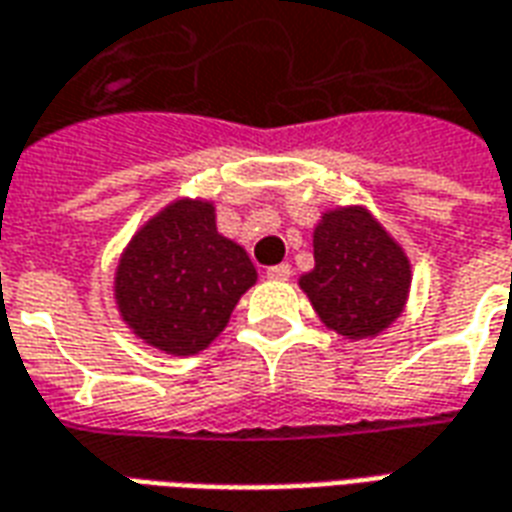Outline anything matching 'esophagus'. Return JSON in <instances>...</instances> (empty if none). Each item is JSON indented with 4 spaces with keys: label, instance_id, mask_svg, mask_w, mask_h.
I'll return each mask as SVG.
<instances>
[{
    "label": "esophagus",
    "instance_id": "esophagus-1",
    "mask_svg": "<svg viewBox=\"0 0 512 512\" xmlns=\"http://www.w3.org/2000/svg\"><path fill=\"white\" fill-rule=\"evenodd\" d=\"M290 274H293V268H290L288 263H279V266H271L266 271V277L277 279V282H285V279H290Z\"/></svg>",
    "mask_w": 512,
    "mask_h": 512
}]
</instances>
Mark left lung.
I'll list each match as a JSON object with an SVG mask.
<instances>
[{
    "mask_svg": "<svg viewBox=\"0 0 512 512\" xmlns=\"http://www.w3.org/2000/svg\"><path fill=\"white\" fill-rule=\"evenodd\" d=\"M312 255L315 268L301 274L299 288L326 329L351 343L367 340L406 310L408 255L365 205L323 211L312 233Z\"/></svg>",
    "mask_w": 512,
    "mask_h": 512,
    "instance_id": "left-lung-1",
    "label": "left lung"
}]
</instances>
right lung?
<instances>
[{
	"mask_svg": "<svg viewBox=\"0 0 512 512\" xmlns=\"http://www.w3.org/2000/svg\"><path fill=\"white\" fill-rule=\"evenodd\" d=\"M257 282L241 244L216 230L211 200H180L150 216L120 255L115 304L128 329L158 351H205Z\"/></svg>",
	"mask_w": 512,
	"mask_h": 512,
	"instance_id": "obj_1",
	"label": "right lung"
}]
</instances>
